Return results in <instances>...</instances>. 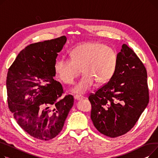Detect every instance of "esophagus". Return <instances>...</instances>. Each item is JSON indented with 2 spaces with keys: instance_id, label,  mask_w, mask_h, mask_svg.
Listing matches in <instances>:
<instances>
[{
  "instance_id": "34e87169",
  "label": "esophagus",
  "mask_w": 158,
  "mask_h": 158,
  "mask_svg": "<svg viewBox=\"0 0 158 158\" xmlns=\"http://www.w3.org/2000/svg\"><path fill=\"white\" fill-rule=\"evenodd\" d=\"M74 98H75V99L77 100V101H80V100L83 99V97H82L81 96H79V95H75V96H74Z\"/></svg>"
}]
</instances>
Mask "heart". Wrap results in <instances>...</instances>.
Segmentation results:
<instances>
[{
    "label": "heart",
    "mask_w": 158,
    "mask_h": 158,
    "mask_svg": "<svg viewBox=\"0 0 158 158\" xmlns=\"http://www.w3.org/2000/svg\"><path fill=\"white\" fill-rule=\"evenodd\" d=\"M71 60L58 59L54 69L60 80L67 84L73 83L82 69L84 75L71 89L73 93L78 94L87 93L96 81H108L117 67L115 52L99 42H87L77 46L71 51Z\"/></svg>",
    "instance_id": "obj_1"
}]
</instances>
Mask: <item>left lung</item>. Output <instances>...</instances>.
<instances>
[{
    "label": "left lung",
    "mask_w": 158,
    "mask_h": 158,
    "mask_svg": "<svg viewBox=\"0 0 158 158\" xmlns=\"http://www.w3.org/2000/svg\"><path fill=\"white\" fill-rule=\"evenodd\" d=\"M117 57L112 78L89 97L94 126L101 133L111 138L131 130L149 99L147 71L136 53L123 44Z\"/></svg>",
    "instance_id": "left-lung-1"
}]
</instances>
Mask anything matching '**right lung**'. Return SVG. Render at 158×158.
Returning <instances> with one entry per match:
<instances>
[{
  "mask_svg": "<svg viewBox=\"0 0 158 158\" xmlns=\"http://www.w3.org/2000/svg\"><path fill=\"white\" fill-rule=\"evenodd\" d=\"M66 41L64 35L31 44L18 55L7 72L9 108L18 124L41 140L59 135L73 106V96L60 98L62 86L53 78L58 53Z\"/></svg>",
  "mask_w": 158,
  "mask_h": 158,
  "instance_id": "1",
  "label": "right lung"
}]
</instances>
